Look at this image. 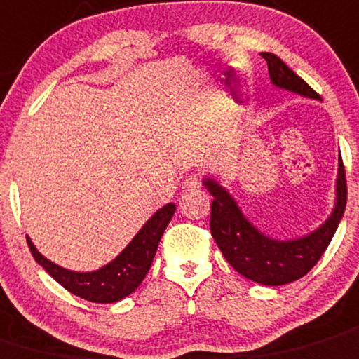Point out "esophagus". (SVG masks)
<instances>
[{
	"label": "esophagus",
	"instance_id": "esophagus-1",
	"mask_svg": "<svg viewBox=\"0 0 359 359\" xmlns=\"http://www.w3.org/2000/svg\"><path fill=\"white\" fill-rule=\"evenodd\" d=\"M201 187V179L198 175H189L182 184V189L186 193H193V191H198Z\"/></svg>",
	"mask_w": 359,
	"mask_h": 359
}]
</instances>
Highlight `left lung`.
<instances>
[{
  "mask_svg": "<svg viewBox=\"0 0 359 359\" xmlns=\"http://www.w3.org/2000/svg\"><path fill=\"white\" fill-rule=\"evenodd\" d=\"M261 55L266 59L270 82L277 89L294 93L304 98L321 100V96L276 54L263 52ZM201 182L214 196L210 233L222 256L240 276L263 286H284L307 276L332 242L347 203L346 170L342 158H339L335 205L332 214L314 231L298 238L280 240L257 229L217 177L208 173Z\"/></svg>",
  "mask_w": 359,
  "mask_h": 359,
  "instance_id": "obj_1",
  "label": "left lung"
}]
</instances>
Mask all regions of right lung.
I'll list each match as a JSON object with an SVG mask.
<instances>
[{
	"label": "right lung",
	"instance_id": "right-lung-1",
	"mask_svg": "<svg viewBox=\"0 0 359 359\" xmlns=\"http://www.w3.org/2000/svg\"><path fill=\"white\" fill-rule=\"evenodd\" d=\"M175 210V203H166L165 207L156 210L142 226L140 231L133 236V240L121 250L119 256L93 272H75L59 266L36 249L29 236H27V245L34 261L43 266L45 272L66 291L95 304H116L130 297L145 279L154 261L159 240Z\"/></svg>",
	"mask_w": 359,
	"mask_h": 359
}]
</instances>
